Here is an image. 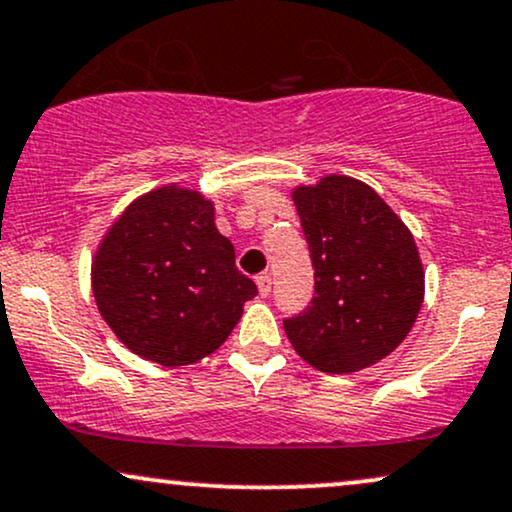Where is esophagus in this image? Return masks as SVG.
Wrapping results in <instances>:
<instances>
[{
    "label": "esophagus",
    "instance_id": "esophagus-1",
    "mask_svg": "<svg viewBox=\"0 0 512 512\" xmlns=\"http://www.w3.org/2000/svg\"><path fill=\"white\" fill-rule=\"evenodd\" d=\"M257 291H260L262 298H267V295L272 293V276L269 274L257 276Z\"/></svg>",
    "mask_w": 512,
    "mask_h": 512
}]
</instances>
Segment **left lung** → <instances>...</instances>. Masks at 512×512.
I'll list each match as a JSON object with an SVG mask.
<instances>
[{"mask_svg": "<svg viewBox=\"0 0 512 512\" xmlns=\"http://www.w3.org/2000/svg\"><path fill=\"white\" fill-rule=\"evenodd\" d=\"M315 298L283 319L295 353L326 374L377 365L410 334L424 300L415 238L367 183L324 176L293 190Z\"/></svg>", "mask_w": 512, "mask_h": 512, "instance_id": "obj_1", "label": "left lung"}]
</instances>
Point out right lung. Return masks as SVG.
Listing matches in <instances>:
<instances>
[{"mask_svg": "<svg viewBox=\"0 0 512 512\" xmlns=\"http://www.w3.org/2000/svg\"><path fill=\"white\" fill-rule=\"evenodd\" d=\"M97 310L116 338L164 367L193 365L229 338L257 286L238 272L214 202L162 186L114 221L92 260Z\"/></svg>", "mask_w": 512, "mask_h": 512, "instance_id": "right-lung-1", "label": "right lung"}]
</instances>
